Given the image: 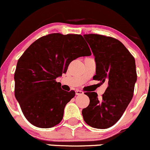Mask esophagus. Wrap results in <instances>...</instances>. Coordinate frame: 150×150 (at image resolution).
<instances>
[{"label": "esophagus", "instance_id": "esophagus-1", "mask_svg": "<svg viewBox=\"0 0 150 150\" xmlns=\"http://www.w3.org/2000/svg\"><path fill=\"white\" fill-rule=\"evenodd\" d=\"M75 94H76L77 96L83 95V92L82 91H80V90H76V91H75Z\"/></svg>", "mask_w": 150, "mask_h": 150}]
</instances>
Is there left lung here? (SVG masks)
<instances>
[{
	"mask_svg": "<svg viewBox=\"0 0 150 150\" xmlns=\"http://www.w3.org/2000/svg\"><path fill=\"white\" fill-rule=\"evenodd\" d=\"M95 56L93 80L108 82V88L98 98L95 92L85 93L90 98L82 111L86 123L96 129H107L120 119L132 100L137 81L135 59L118 39L100 34H84Z\"/></svg>",
	"mask_w": 150,
	"mask_h": 150,
	"instance_id": "8db88e82",
	"label": "left lung"
}]
</instances>
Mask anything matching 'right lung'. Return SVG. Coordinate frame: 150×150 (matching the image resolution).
Returning <instances> with one entry per match:
<instances>
[{
	"label": "right lung",
	"mask_w": 150,
	"mask_h": 150,
	"mask_svg": "<svg viewBox=\"0 0 150 150\" xmlns=\"http://www.w3.org/2000/svg\"><path fill=\"white\" fill-rule=\"evenodd\" d=\"M90 55L89 47L80 34H50L26 49L14 73L15 97L31 124L47 129L62 120L64 107L75 92L63 91L56 78L67 72L72 60Z\"/></svg>",
	"instance_id": "right-lung-1"
}]
</instances>
